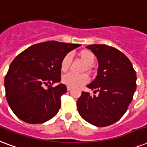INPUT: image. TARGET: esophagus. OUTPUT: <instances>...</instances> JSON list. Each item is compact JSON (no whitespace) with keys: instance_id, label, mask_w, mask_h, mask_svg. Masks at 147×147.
<instances>
[{"instance_id":"34e87169","label":"esophagus","mask_w":147,"mask_h":147,"mask_svg":"<svg viewBox=\"0 0 147 147\" xmlns=\"http://www.w3.org/2000/svg\"><path fill=\"white\" fill-rule=\"evenodd\" d=\"M71 90V88L70 87H67V90Z\"/></svg>"}]
</instances>
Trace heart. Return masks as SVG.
Here are the masks:
<instances>
[{"label":"heart","instance_id":"heart-1","mask_svg":"<svg viewBox=\"0 0 147 147\" xmlns=\"http://www.w3.org/2000/svg\"><path fill=\"white\" fill-rule=\"evenodd\" d=\"M78 57L87 66V68L89 69L90 66H92L95 61V56L92 51L89 49H83L78 53ZM72 61V57L69 53L65 55L62 59L60 63V69L62 72H66L70 67ZM89 81V78L86 74H75L69 73L64 75L62 78V83L65 85L70 88H80L84 85Z\"/></svg>","mask_w":147,"mask_h":147}]
</instances>
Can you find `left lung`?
Listing matches in <instances>:
<instances>
[{
	"mask_svg": "<svg viewBox=\"0 0 147 147\" xmlns=\"http://www.w3.org/2000/svg\"><path fill=\"white\" fill-rule=\"evenodd\" d=\"M98 61V74L87 85L98 91V96L82 91L77 107L84 119L105 127L121 119L127 111L136 89V74L128 57L119 49L107 45H90Z\"/></svg>",
	"mask_w": 147,
	"mask_h": 147,
	"instance_id": "8db88e82",
	"label": "left lung"
}]
</instances>
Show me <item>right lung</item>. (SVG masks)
<instances>
[{"label":"right lung","instance_id":"1","mask_svg":"<svg viewBox=\"0 0 147 147\" xmlns=\"http://www.w3.org/2000/svg\"><path fill=\"white\" fill-rule=\"evenodd\" d=\"M80 46L48 41L28 47L15 57L5 76L4 88L7 103L18 119L38 124L57 114L67 89L63 84H53L61 80L62 59Z\"/></svg>","mask_w":147,"mask_h":147}]
</instances>
